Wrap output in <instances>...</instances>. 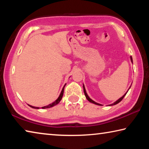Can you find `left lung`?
I'll list each match as a JSON object with an SVG mask.
<instances>
[{
	"label": "left lung",
	"mask_w": 149,
	"mask_h": 149,
	"mask_svg": "<svg viewBox=\"0 0 149 149\" xmlns=\"http://www.w3.org/2000/svg\"><path fill=\"white\" fill-rule=\"evenodd\" d=\"M130 60H131V62H132V63H133V59H132V56H130ZM131 86H132V85H131ZM131 86L130 87V88H129V89H130V87H131ZM83 87H84V93H85V97H86V99L89 100V101L90 102H91V103H93V104H97V105H99V106H101L102 104H99V103H97V102H95L94 100H93L91 99H90V97H89V96H88V95H87V92H86V90H85V86H84V85H83ZM129 89H128V91H129ZM127 91L126 92L124 95H123L122 97L121 98H120L118 100H117L116 101V102H114V103H112V104H109L108 106H113V105H116V104H117L118 103H119L121 100H122L123 99V97H125V95L127 94Z\"/></svg>",
	"instance_id": "8db88e82"
}]
</instances>
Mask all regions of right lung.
Here are the masks:
<instances>
[{
    "instance_id": "right-lung-1",
    "label": "right lung",
    "mask_w": 149,
    "mask_h": 149,
    "mask_svg": "<svg viewBox=\"0 0 149 149\" xmlns=\"http://www.w3.org/2000/svg\"><path fill=\"white\" fill-rule=\"evenodd\" d=\"M65 85H66V84H65L64 85V86L63 87L62 89V91H61V93H60L59 97H58V99H57L56 100H55L54 102H52L51 104H49V105L45 106V107H42V109H45V108H51V107H54V106H55V105H56V104H58V103L60 102V100H62V97H63V94H64V87H65ZM28 105H29V104H28ZM29 106L30 107H31V108H35V109H39V107H33V106H31V105H29Z\"/></svg>"
}]
</instances>
